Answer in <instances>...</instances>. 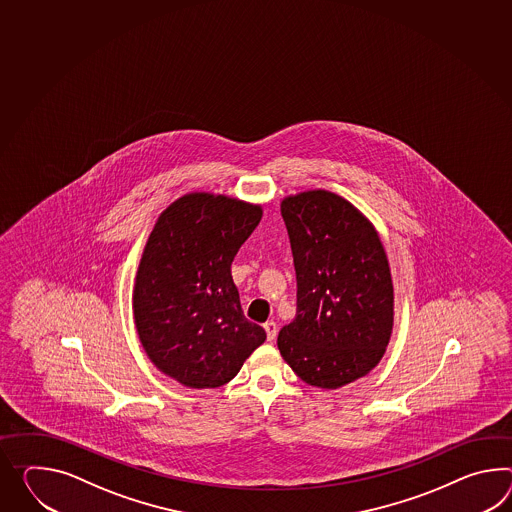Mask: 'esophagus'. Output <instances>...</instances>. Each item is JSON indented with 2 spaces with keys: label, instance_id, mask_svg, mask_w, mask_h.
Returning a JSON list of instances; mask_svg holds the SVG:
<instances>
[{
  "label": "esophagus",
  "instance_id": "esophagus-1",
  "mask_svg": "<svg viewBox=\"0 0 512 512\" xmlns=\"http://www.w3.org/2000/svg\"><path fill=\"white\" fill-rule=\"evenodd\" d=\"M264 331H266V338H268L270 342H274L275 337H277V324H275V322H266V324H264Z\"/></svg>",
  "mask_w": 512,
  "mask_h": 512
}]
</instances>
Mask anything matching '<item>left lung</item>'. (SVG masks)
Wrapping results in <instances>:
<instances>
[{
    "mask_svg": "<svg viewBox=\"0 0 512 512\" xmlns=\"http://www.w3.org/2000/svg\"><path fill=\"white\" fill-rule=\"evenodd\" d=\"M294 257L296 318L277 348L307 385L338 388L381 361L394 324L387 253L361 211L327 190L281 203Z\"/></svg>",
    "mask_w": 512,
    "mask_h": 512,
    "instance_id": "1",
    "label": "left lung"
}]
</instances>
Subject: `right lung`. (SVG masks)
<instances>
[{
    "label": "right lung",
    "instance_id": "right-lung-1",
    "mask_svg": "<svg viewBox=\"0 0 512 512\" xmlns=\"http://www.w3.org/2000/svg\"><path fill=\"white\" fill-rule=\"evenodd\" d=\"M262 209L194 192L174 201L151 231L138 266L133 311L151 362L188 388L229 383L266 340L246 320L231 262Z\"/></svg>",
    "mask_w": 512,
    "mask_h": 512
}]
</instances>
